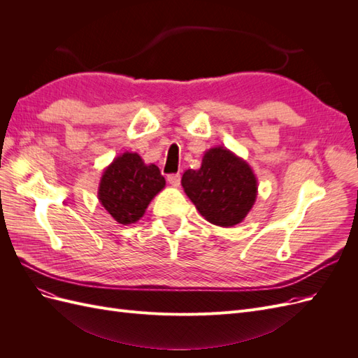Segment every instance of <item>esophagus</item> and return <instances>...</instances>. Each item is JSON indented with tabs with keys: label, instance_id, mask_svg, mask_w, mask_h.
Returning a JSON list of instances; mask_svg holds the SVG:
<instances>
[{
	"label": "esophagus",
	"instance_id": "obj_1",
	"mask_svg": "<svg viewBox=\"0 0 358 358\" xmlns=\"http://www.w3.org/2000/svg\"><path fill=\"white\" fill-rule=\"evenodd\" d=\"M167 180H169V183H170L171 187L178 188L179 183H180V175H179V173H173V175L167 176Z\"/></svg>",
	"mask_w": 358,
	"mask_h": 358
}]
</instances>
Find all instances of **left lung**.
Segmentation results:
<instances>
[{
	"mask_svg": "<svg viewBox=\"0 0 358 358\" xmlns=\"http://www.w3.org/2000/svg\"><path fill=\"white\" fill-rule=\"evenodd\" d=\"M180 183L203 218L225 229L246 218L258 194L251 166L224 146L206 150L200 169L187 170Z\"/></svg>",
	"mask_w": 358,
	"mask_h": 358,
	"instance_id": "obj_1",
	"label": "left lung"
}]
</instances>
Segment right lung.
<instances>
[{
    "mask_svg": "<svg viewBox=\"0 0 358 358\" xmlns=\"http://www.w3.org/2000/svg\"><path fill=\"white\" fill-rule=\"evenodd\" d=\"M164 187L166 179L155 164H145L137 152H124L104 169L99 201L116 222L134 224Z\"/></svg>",
    "mask_w": 358,
    "mask_h": 358,
    "instance_id": "1",
    "label": "right lung"
}]
</instances>
